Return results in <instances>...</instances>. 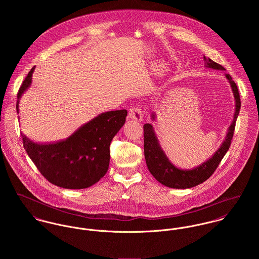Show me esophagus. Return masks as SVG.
Returning <instances> with one entry per match:
<instances>
[{
	"label": "esophagus",
	"mask_w": 259,
	"mask_h": 259,
	"mask_svg": "<svg viewBox=\"0 0 259 259\" xmlns=\"http://www.w3.org/2000/svg\"><path fill=\"white\" fill-rule=\"evenodd\" d=\"M128 115L131 118L141 121L143 119V111L139 107H132L128 111Z\"/></svg>",
	"instance_id": "34e87169"
}]
</instances>
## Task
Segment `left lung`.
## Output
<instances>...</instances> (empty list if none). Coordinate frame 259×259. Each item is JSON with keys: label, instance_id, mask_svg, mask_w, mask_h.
<instances>
[{"label": "left lung", "instance_id": "obj_1", "mask_svg": "<svg viewBox=\"0 0 259 259\" xmlns=\"http://www.w3.org/2000/svg\"><path fill=\"white\" fill-rule=\"evenodd\" d=\"M205 66L214 70H222L225 69L222 65L213 62L209 58L203 56ZM226 78L230 82L234 99H235V112L233 116V121L230 124L225 141L222 143V147L209 158L207 161L202 163L201 165L190 169V170H184L176 167L165 156L164 152L161 150L159 147L155 135L153 133L152 125L149 123H146L144 125V150H145V157L147 161L148 170L153 176V178L159 182L161 185L172 187V188H190L195 185H200L206 180H208L212 174L218 168L219 164L221 163L223 156L229 149L231 145L232 137L234 134L235 122L238 116L239 110L241 107L239 92L237 89L236 83L232 80L230 74H225ZM152 118L154 116L152 115Z\"/></svg>", "mask_w": 259, "mask_h": 259}]
</instances>
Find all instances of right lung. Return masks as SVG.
<instances>
[{
  "mask_svg": "<svg viewBox=\"0 0 259 259\" xmlns=\"http://www.w3.org/2000/svg\"><path fill=\"white\" fill-rule=\"evenodd\" d=\"M35 67L18 92L19 101L32 82ZM126 110L99 114L69 137L55 144H37L25 136L24 148L42 177L51 184L69 189H81L98 183L108 171L111 140L124 124Z\"/></svg>",
  "mask_w": 259,
  "mask_h": 259,
  "instance_id": "right-lung-1",
  "label": "right lung"
}]
</instances>
